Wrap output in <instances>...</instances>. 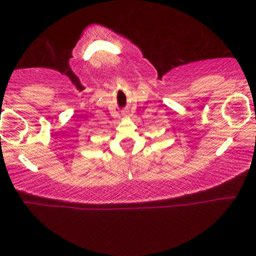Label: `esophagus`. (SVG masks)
<instances>
[{
	"mask_svg": "<svg viewBox=\"0 0 256 256\" xmlns=\"http://www.w3.org/2000/svg\"><path fill=\"white\" fill-rule=\"evenodd\" d=\"M124 114H125V115H126V113H124Z\"/></svg>",
	"mask_w": 256,
	"mask_h": 256,
	"instance_id": "34e87169",
	"label": "esophagus"
}]
</instances>
